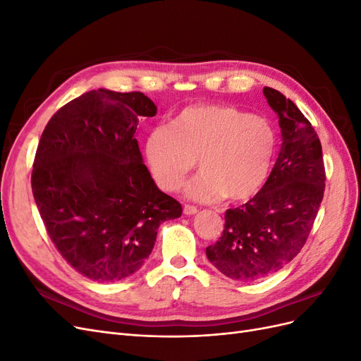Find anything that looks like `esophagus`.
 Returning <instances> with one entry per match:
<instances>
[{"instance_id":"obj_1","label":"esophagus","mask_w":361,"mask_h":361,"mask_svg":"<svg viewBox=\"0 0 361 361\" xmlns=\"http://www.w3.org/2000/svg\"><path fill=\"white\" fill-rule=\"evenodd\" d=\"M183 214H185V215H194V214H197V207L192 206V204H185V206H183Z\"/></svg>"}]
</instances>
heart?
<instances>
[{"label": "heart", "mask_w": 361, "mask_h": 361, "mask_svg": "<svg viewBox=\"0 0 361 361\" xmlns=\"http://www.w3.org/2000/svg\"><path fill=\"white\" fill-rule=\"evenodd\" d=\"M276 150L268 118L220 104L185 106L170 126L152 129L145 143L149 170L164 191H178L199 162L202 173L187 188L199 202L253 199L268 180Z\"/></svg>", "instance_id": "b5f03b06"}]
</instances>
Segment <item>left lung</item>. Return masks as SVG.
I'll list each match as a JSON object with an SVG mask.
<instances>
[{"label":"left lung","mask_w":361,"mask_h":361,"mask_svg":"<svg viewBox=\"0 0 361 361\" xmlns=\"http://www.w3.org/2000/svg\"><path fill=\"white\" fill-rule=\"evenodd\" d=\"M264 94L281 128L279 158L264 188L226 211L223 235L206 247L218 271L241 281L264 279L300 253L325 190L322 146L312 123L279 90L265 87Z\"/></svg>","instance_id":"obj_1"}]
</instances>
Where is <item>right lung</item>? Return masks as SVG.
<instances>
[{
	"label": "right lung",
	"instance_id": "add662e5",
	"mask_svg": "<svg viewBox=\"0 0 361 361\" xmlns=\"http://www.w3.org/2000/svg\"><path fill=\"white\" fill-rule=\"evenodd\" d=\"M157 105L141 92L92 90L45 126L31 188L51 241L84 277L117 281L152 253L158 227L182 204L158 190L134 137Z\"/></svg>",
	"mask_w": 361,
	"mask_h": 361
}]
</instances>
